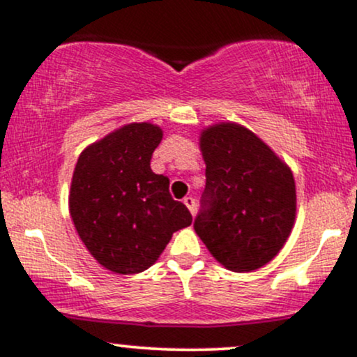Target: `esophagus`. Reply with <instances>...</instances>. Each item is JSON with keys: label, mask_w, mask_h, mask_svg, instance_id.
I'll list each match as a JSON object with an SVG mask.
<instances>
[{"label": "esophagus", "mask_w": 357, "mask_h": 357, "mask_svg": "<svg viewBox=\"0 0 357 357\" xmlns=\"http://www.w3.org/2000/svg\"><path fill=\"white\" fill-rule=\"evenodd\" d=\"M183 203L186 204V208L191 211V215H195V213H196V202H195V198H191V196H186V198L183 199Z\"/></svg>", "instance_id": "1"}]
</instances>
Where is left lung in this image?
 <instances>
[{"mask_svg":"<svg viewBox=\"0 0 357 357\" xmlns=\"http://www.w3.org/2000/svg\"><path fill=\"white\" fill-rule=\"evenodd\" d=\"M206 186L195 231L231 272L267 265L289 240L297 215L294 174L255 132L218 122L199 134Z\"/></svg>","mask_w":357,"mask_h":357,"instance_id":"left-lung-1","label":"left lung"}]
</instances>
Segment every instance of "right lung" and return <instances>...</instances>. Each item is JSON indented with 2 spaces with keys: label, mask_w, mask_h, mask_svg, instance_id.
Masks as SVG:
<instances>
[{
  "label": "right lung",
  "mask_w": 357,
  "mask_h": 357,
  "mask_svg": "<svg viewBox=\"0 0 357 357\" xmlns=\"http://www.w3.org/2000/svg\"><path fill=\"white\" fill-rule=\"evenodd\" d=\"M162 129L130 122L92 142L73 169L68 210L80 240L104 268L121 275L155 264L191 213L169 195V179L151 169Z\"/></svg>",
  "instance_id": "right-lung-1"
}]
</instances>
